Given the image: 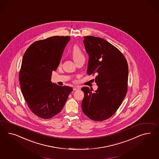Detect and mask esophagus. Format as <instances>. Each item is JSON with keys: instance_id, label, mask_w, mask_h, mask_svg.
Returning a JSON list of instances; mask_svg holds the SVG:
<instances>
[{"instance_id": "esophagus-1", "label": "esophagus", "mask_w": 159, "mask_h": 159, "mask_svg": "<svg viewBox=\"0 0 159 159\" xmlns=\"http://www.w3.org/2000/svg\"><path fill=\"white\" fill-rule=\"evenodd\" d=\"M79 90H80V87H78V86L74 87H73V90L74 91Z\"/></svg>"}]
</instances>
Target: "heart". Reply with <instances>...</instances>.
Returning <instances> with one entry per match:
<instances>
[{
	"mask_svg": "<svg viewBox=\"0 0 159 159\" xmlns=\"http://www.w3.org/2000/svg\"><path fill=\"white\" fill-rule=\"evenodd\" d=\"M71 54L73 60L75 62H76L77 61L81 60L82 58H84L83 52L82 51L81 48L77 45L73 46L71 50Z\"/></svg>",
	"mask_w": 159,
	"mask_h": 159,
	"instance_id": "b5f03b06",
	"label": "heart"
}]
</instances>
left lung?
Masks as SVG:
<instances>
[{
	"instance_id": "1",
	"label": "left lung",
	"mask_w": 159,
	"mask_h": 159,
	"mask_svg": "<svg viewBox=\"0 0 159 159\" xmlns=\"http://www.w3.org/2000/svg\"><path fill=\"white\" fill-rule=\"evenodd\" d=\"M83 43L89 59L87 73L95 74L98 89L83 87V113L95 121L106 120L120 107L127 92L129 67L119 49L102 38L87 36Z\"/></svg>"
}]
</instances>
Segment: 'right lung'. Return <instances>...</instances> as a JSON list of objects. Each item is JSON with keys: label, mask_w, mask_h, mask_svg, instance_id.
I'll return each mask as SVG.
<instances>
[{"label": "right lung", "mask_w": 159, "mask_h": 159, "mask_svg": "<svg viewBox=\"0 0 159 159\" xmlns=\"http://www.w3.org/2000/svg\"><path fill=\"white\" fill-rule=\"evenodd\" d=\"M70 39L56 36L36 41L23 56L19 73L22 93L30 111L40 118L50 119L60 113L73 90L51 81Z\"/></svg>", "instance_id": "obj_1"}]
</instances>
